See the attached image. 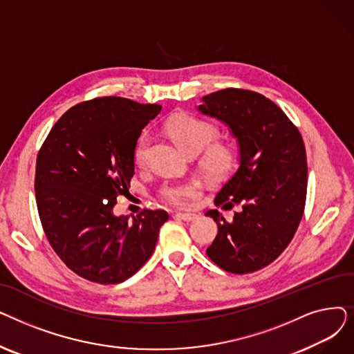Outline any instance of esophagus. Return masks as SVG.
Segmentation results:
<instances>
[{"instance_id":"obj_1","label":"esophagus","mask_w":354,"mask_h":354,"mask_svg":"<svg viewBox=\"0 0 354 354\" xmlns=\"http://www.w3.org/2000/svg\"><path fill=\"white\" fill-rule=\"evenodd\" d=\"M175 218H179L182 221L189 222V221H194L196 218V214H192V212H176Z\"/></svg>"}]
</instances>
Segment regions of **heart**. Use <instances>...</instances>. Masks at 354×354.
<instances>
[{"label":"heart","mask_w":354,"mask_h":354,"mask_svg":"<svg viewBox=\"0 0 354 354\" xmlns=\"http://www.w3.org/2000/svg\"><path fill=\"white\" fill-rule=\"evenodd\" d=\"M166 132L175 140V143L188 155H199L203 151L201 166L207 175L218 178L225 175L232 166V152L227 146L212 145L218 138V129L202 119L179 115L174 116L165 124ZM149 138L143 135L135 149V162L143 165L146 156V147ZM198 194V185L194 182H185L176 185H167L162 189V196L175 205H185Z\"/></svg>","instance_id":"heart-1"}]
</instances>
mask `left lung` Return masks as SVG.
<instances>
[{
  "mask_svg": "<svg viewBox=\"0 0 354 354\" xmlns=\"http://www.w3.org/2000/svg\"><path fill=\"white\" fill-rule=\"evenodd\" d=\"M201 102L198 110L228 126L239 151L238 169L214 203L243 207L232 221L216 209L205 214L218 225L207 254L228 272H254L271 264L299 228L307 195L304 142L284 111L259 93L225 88Z\"/></svg>",
  "mask_w": 354,
  "mask_h": 354,
  "instance_id": "left-lung-1",
  "label": "left lung"
}]
</instances>
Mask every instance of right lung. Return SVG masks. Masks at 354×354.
<instances>
[{
    "label": "right lung",
    "instance_id": "right-lung-1",
    "mask_svg": "<svg viewBox=\"0 0 354 354\" xmlns=\"http://www.w3.org/2000/svg\"><path fill=\"white\" fill-rule=\"evenodd\" d=\"M160 110L116 96L76 104L53 126L37 156L43 230L62 261L88 281L118 284L138 272L169 218L163 209H145L132 221L113 212L135 175L138 139Z\"/></svg>",
    "mask_w": 354,
    "mask_h": 354
}]
</instances>
